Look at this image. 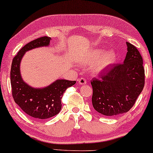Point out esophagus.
<instances>
[{
    "instance_id": "34e87169",
    "label": "esophagus",
    "mask_w": 153,
    "mask_h": 153,
    "mask_svg": "<svg viewBox=\"0 0 153 153\" xmlns=\"http://www.w3.org/2000/svg\"><path fill=\"white\" fill-rule=\"evenodd\" d=\"M78 83L80 85H85L87 83L86 80L85 78H81L80 79H78Z\"/></svg>"
}]
</instances>
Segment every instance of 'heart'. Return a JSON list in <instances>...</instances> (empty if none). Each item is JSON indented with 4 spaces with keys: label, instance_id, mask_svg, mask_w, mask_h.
<instances>
[{
    "label": "heart",
    "instance_id": "heart-1",
    "mask_svg": "<svg viewBox=\"0 0 153 153\" xmlns=\"http://www.w3.org/2000/svg\"><path fill=\"white\" fill-rule=\"evenodd\" d=\"M104 51L102 48H94L83 54L79 59V62L84 66L93 64L92 71L96 74L106 72L115 63L117 54L113 49Z\"/></svg>",
    "mask_w": 153,
    "mask_h": 153
}]
</instances>
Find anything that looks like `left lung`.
<instances>
[{
	"label": "left lung",
	"instance_id": "obj_1",
	"mask_svg": "<svg viewBox=\"0 0 153 153\" xmlns=\"http://www.w3.org/2000/svg\"><path fill=\"white\" fill-rule=\"evenodd\" d=\"M126 46L123 63L114 66L100 80L91 81L94 109L107 117L128 111L144 88L143 58L136 46L128 42Z\"/></svg>",
	"mask_w": 153,
	"mask_h": 153
}]
</instances>
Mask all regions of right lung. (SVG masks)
I'll return each instance as SVG.
<instances>
[{
	"instance_id": "1",
	"label": "right lung",
	"mask_w": 153,
	"mask_h": 153,
	"mask_svg": "<svg viewBox=\"0 0 153 153\" xmlns=\"http://www.w3.org/2000/svg\"><path fill=\"white\" fill-rule=\"evenodd\" d=\"M51 38L42 36L25 45L13 60L10 71V82L15 103L24 112L32 118L46 119L58 114L61 109L63 92L76 81L57 79L49 85L34 88L22 79L20 63L26 52L39 47H48Z\"/></svg>"
}]
</instances>
